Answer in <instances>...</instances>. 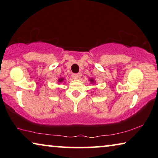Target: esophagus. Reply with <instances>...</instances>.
I'll return each mask as SVG.
<instances>
[{"instance_id":"esophagus-1","label":"esophagus","mask_w":158,"mask_h":158,"mask_svg":"<svg viewBox=\"0 0 158 158\" xmlns=\"http://www.w3.org/2000/svg\"><path fill=\"white\" fill-rule=\"evenodd\" d=\"M81 73H76V74H74L73 77H75V79H80V77H81Z\"/></svg>"}]
</instances>
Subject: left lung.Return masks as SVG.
<instances>
[{
	"label": "left lung",
	"instance_id": "obj_1",
	"mask_svg": "<svg viewBox=\"0 0 158 158\" xmlns=\"http://www.w3.org/2000/svg\"><path fill=\"white\" fill-rule=\"evenodd\" d=\"M89 81H90V82H91V83H94V79H93V78H92V79H90V80H89Z\"/></svg>",
	"mask_w": 158,
	"mask_h": 158
}]
</instances>
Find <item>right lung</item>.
Segmentation results:
<instances>
[{
    "label": "right lung",
    "mask_w": 158,
    "mask_h": 158,
    "mask_svg": "<svg viewBox=\"0 0 158 158\" xmlns=\"http://www.w3.org/2000/svg\"><path fill=\"white\" fill-rule=\"evenodd\" d=\"M64 81V78H59V81H58V82H63Z\"/></svg>",
    "instance_id": "right-lung-1"
}]
</instances>
